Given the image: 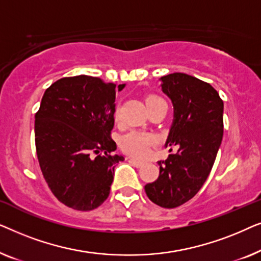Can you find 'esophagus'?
Here are the masks:
<instances>
[{"instance_id": "obj_1", "label": "esophagus", "mask_w": 261, "mask_h": 261, "mask_svg": "<svg viewBox=\"0 0 261 261\" xmlns=\"http://www.w3.org/2000/svg\"><path fill=\"white\" fill-rule=\"evenodd\" d=\"M128 162H129L130 164H133V165L137 166V167H140V166L144 165V162H140V160H137V159H133V158H129Z\"/></svg>"}]
</instances>
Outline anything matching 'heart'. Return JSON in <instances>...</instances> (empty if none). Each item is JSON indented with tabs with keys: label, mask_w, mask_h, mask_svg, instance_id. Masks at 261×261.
<instances>
[{
	"label": "heart",
	"mask_w": 261,
	"mask_h": 261,
	"mask_svg": "<svg viewBox=\"0 0 261 261\" xmlns=\"http://www.w3.org/2000/svg\"><path fill=\"white\" fill-rule=\"evenodd\" d=\"M145 103L148 110L158 106H166L165 101L156 95L146 96ZM115 116H119V110L116 109ZM156 145V138L151 133L132 130L120 139V147L124 153L135 158H145L149 154L151 148Z\"/></svg>",
	"instance_id": "b5f03b06"
}]
</instances>
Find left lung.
Listing matches in <instances>:
<instances>
[{
	"mask_svg": "<svg viewBox=\"0 0 261 261\" xmlns=\"http://www.w3.org/2000/svg\"><path fill=\"white\" fill-rule=\"evenodd\" d=\"M162 82L174 108L166 146L177 145L178 151L158 162V179L146 184L145 192L156 205L173 209L197 194L213 169L223 137V101L190 74L174 72Z\"/></svg>",
	"mask_w": 261,
	"mask_h": 261,
	"instance_id": "obj_1",
	"label": "left lung"
}]
</instances>
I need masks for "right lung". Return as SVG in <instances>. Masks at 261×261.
<instances>
[{"label": "right lung", "instance_id": "1", "mask_svg": "<svg viewBox=\"0 0 261 261\" xmlns=\"http://www.w3.org/2000/svg\"><path fill=\"white\" fill-rule=\"evenodd\" d=\"M124 84L119 85V90ZM116 85L101 78H60L35 113V149L42 176L59 202L80 212L108 198L122 155L112 139Z\"/></svg>", "mask_w": 261, "mask_h": 261}]
</instances>
